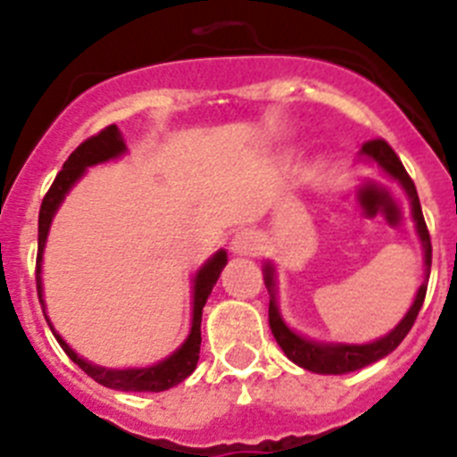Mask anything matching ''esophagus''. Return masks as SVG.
Masks as SVG:
<instances>
[{
  "label": "esophagus",
  "mask_w": 457,
  "mask_h": 457,
  "mask_svg": "<svg viewBox=\"0 0 457 457\" xmlns=\"http://www.w3.org/2000/svg\"><path fill=\"white\" fill-rule=\"evenodd\" d=\"M231 252L236 256H256L261 252V237L252 228H242L233 236L231 240Z\"/></svg>",
  "instance_id": "34e87169"
}]
</instances>
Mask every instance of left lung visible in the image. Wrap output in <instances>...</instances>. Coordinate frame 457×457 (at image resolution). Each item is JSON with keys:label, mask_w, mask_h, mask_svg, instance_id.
<instances>
[{"label": "left lung", "mask_w": 457, "mask_h": 457, "mask_svg": "<svg viewBox=\"0 0 457 457\" xmlns=\"http://www.w3.org/2000/svg\"><path fill=\"white\" fill-rule=\"evenodd\" d=\"M361 153L369 157H373L379 167L389 173L391 179H395L403 185V189L407 192L411 201V217L417 221V231L419 237L423 242V252H426V277L430 274V263H433V245H430V233H428L426 220H423L421 204H419V194L417 187H414V180L410 179V173L403 167L401 157L395 155L394 148L386 144L385 139H370L361 146ZM265 286L270 290V309H268V320L270 329H272L274 338L281 345L286 357L290 361H295L297 366L306 370H313V373L322 375H343V373H353V370L364 369V366L373 364L378 359L386 357L389 353H394L398 345H401L403 338L407 337V332L411 329L414 320H417L419 311H421L423 300H426V290L428 284L423 281L421 288L417 293V300L411 304V309L407 311V316L398 322L395 329H391L385 338H378L373 343H366V345H343V343H316L309 341V338L295 334L293 329L286 327V322L281 320L277 309V302H274V270L272 265H265Z\"/></svg>", "instance_id": "1"}]
</instances>
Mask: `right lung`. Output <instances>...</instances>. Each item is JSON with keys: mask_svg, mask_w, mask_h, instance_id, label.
<instances>
[{"mask_svg": "<svg viewBox=\"0 0 457 457\" xmlns=\"http://www.w3.org/2000/svg\"><path fill=\"white\" fill-rule=\"evenodd\" d=\"M125 151V144L120 139V132L116 125H107L104 130H100L98 135L88 137L87 141H82L75 151L71 153V157L66 160L63 169L56 173L54 183L47 189V194L43 196V204H40L38 212V253H36V288H38V300L43 306V286H40V258H43V247H46V237L50 231L52 217H54L56 208L63 201V196L68 194V189L82 179V173L87 171V167H93L98 162H107L112 157H119ZM226 265V252H217L215 256L210 258L208 263L196 272L194 278V309H192V329H189L187 341L180 345L171 357H167L160 364L151 366V369H128V370H114V369H103V366H93L88 361H84L82 357L72 353L66 345L59 334L52 329L50 318L46 316L47 325H50L52 334L56 337L59 345L63 348V353L79 366L87 375H91L98 385L109 386V389L119 391H167L171 386L180 385L187 375H192V370L196 369V361H199V350H201V313H204L205 300H208L210 290L217 284L220 272Z\"/></svg>", "mask_w": 457, "mask_h": 457, "instance_id": "right-lung-1", "label": "right lung"}]
</instances>
